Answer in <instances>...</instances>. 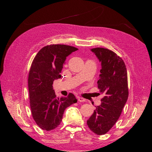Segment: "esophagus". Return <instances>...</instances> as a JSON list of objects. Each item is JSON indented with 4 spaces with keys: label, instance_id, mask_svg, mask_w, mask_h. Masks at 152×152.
I'll use <instances>...</instances> for the list:
<instances>
[{
    "label": "esophagus",
    "instance_id": "1",
    "mask_svg": "<svg viewBox=\"0 0 152 152\" xmlns=\"http://www.w3.org/2000/svg\"><path fill=\"white\" fill-rule=\"evenodd\" d=\"M78 100L79 102H84V101H85V99H83L82 97H80V96L78 97Z\"/></svg>",
    "mask_w": 152,
    "mask_h": 152
}]
</instances>
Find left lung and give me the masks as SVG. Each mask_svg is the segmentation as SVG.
I'll return each instance as SVG.
<instances>
[{
  "instance_id": "1",
  "label": "left lung",
  "mask_w": 152,
  "mask_h": 152,
  "mask_svg": "<svg viewBox=\"0 0 152 152\" xmlns=\"http://www.w3.org/2000/svg\"><path fill=\"white\" fill-rule=\"evenodd\" d=\"M101 64L97 82L101 104L96 106L87 125L96 135H104L115 124L127 101V72L124 61L116 53L106 48L91 50Z\"/></svg>"
}]
</instances>
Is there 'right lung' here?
I'll list each match as a JSON object with an SVG mask.
<instances>
[{
    "mask_svg": "<svg viewBox=\"0 0 152 152\" xmlns=\"http://www.w3.org/2000/svg\"><path fill=\"white\" fill-rule=\"evenodd\" d=\"M78 50L66 45H47L41 49L33 61L28 78L30 106L33 119L43 130L57 127L65 109L77 102L72 93L67 97H56L53 82L61 77L66 58Z\"/></svg>",
    "mask_w": 152,
    "mask_h": 152,
    "instance_id": "1",
    "label": "right lung"
}]
</instances>
